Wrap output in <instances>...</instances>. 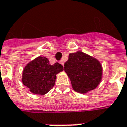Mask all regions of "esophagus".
<instances>
[{
	"label": "esophagus",
	"mask_w": 127,
	"mask_h": 127,
	"mask_svg": "<svg viewBox=\"0 0 127 127\" xmlns=\"http://www.w3.org/2000/svg\"><path fill=\"white\" fill-rule=\"evenodd\" d=\"M60 64H61V65H62V66H64V62L63 61H61Z\"/></svg>",
	"instance_id": "obj_1"
}]
</instances>
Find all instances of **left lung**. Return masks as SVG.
Segmentation results:
<instances>
[{"mask_svg":"<svg viewBox=\"0 0 127 127\" xmlns=\"http://www.w3.org/2000/svg\"><path fill=\"white\" fill-rule=\"evenodd\" d=\"M64 71L75 92L86 94L96 89L102 79V66L96 59L81 51L68 55Z\"/></svg>","mask_w":127,"mask_h":127,"instance_id":"left-lung-1","label":"left lung"}]
</instances>
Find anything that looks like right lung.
I'll return each mask as SVG.
<instances>
[{
    "label": "right lung",
    "mask_w": 127,
    "mask_h": 127,
    "mask_svg": "<svg viewBox=\"0 0 127 127\" xmlns=\"http://www.w3.org/2000/svg\"><path fill=\"white\" fill-rule=\"evenodd\" d=\"M63 70L64 67L60 64L51 65L47 58L38 56L25 66L22 82L31 93L44 95L54 87L56 74Z\"/></svg>",
    "instance_id": "add662e5"
}]
</instances>
